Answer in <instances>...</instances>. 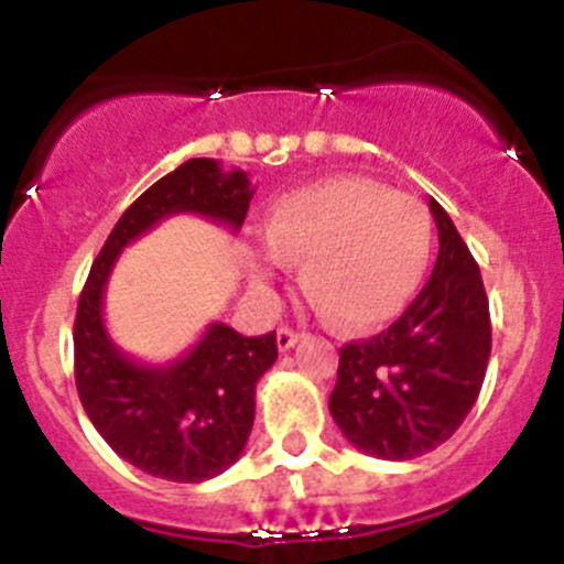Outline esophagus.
<instances>
[{"label": "esophagus", "mask_w": 564, "mask_h": 564, "mask_svg": "<svg viewBox=\"0 0 564 564\" xmlns=\"http://www.w3.org/2000/svg\"><path fill=\"white\" fill-rule=\"evenodd\" d=\"M299 339H301V334L293 332V328H288V326H282L280 332H276V345H280V350H290L295 343H299Z\"/></svg>", "instance_id": "1"}]
</instances>
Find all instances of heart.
<instances>
[{
    "label": "heart",
    "mask_w": 564,
    "mask_h": 564,
    "mask_svg": "<svg viewBox=\"0 0 564 564\" xmlns=\"http://www.w3.org/2000/svg\"><path fill=\"white\" fill-rule=\"evenodd\" d=\"M269 249L252 282L269 290L284 260L321 312L343 328H376L409 306L427 271L431 219L409 194L359 175L326 177L282 194L265 225Z\"/></svg>",
    "instance_id": "1"
}]
</instances>
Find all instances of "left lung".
<instances>
[{"label": "left lung", "instance_id": "1", "mask_svg": "<svg viewBox=\"0 0 564 564\" xmlns=\"http://www.w3.org/2000/svg\"><path fill=\"white\" fill-rule=\"evenodd\" d=\"M427 205L438 227L431 280L387 332L339 348L328 398L343 436L381 460L442 447L477 403L490 359L482 276L447 210Z\"/></svg>", "mask_w": 564, "mask_h": 564}]
</instances>
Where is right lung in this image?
<instances>
[{
	"mask_svg": "<svg viewBox=\"0 0 564 564\" xmlns=\"http://www.w3.org/2000/svg\"><path fill=\"white\" fill-rule=\"evenodd\" d=\"M252 194L243 170L227 172L214 159H188L133 199L82 290L74 326L79 400L104 442L150 477L203 482L241 458L254 425V389L276 361V332L243 337L225 323H210L175 361H139L106 332L104 295L111 269L128 243L170 216H205L238 232Z\"/></svg>",
	"mask_w": 564,
	"mask_h": 564,
	"instance_id": "add662e5",
	"label": "right lung"
}]
</instances>
